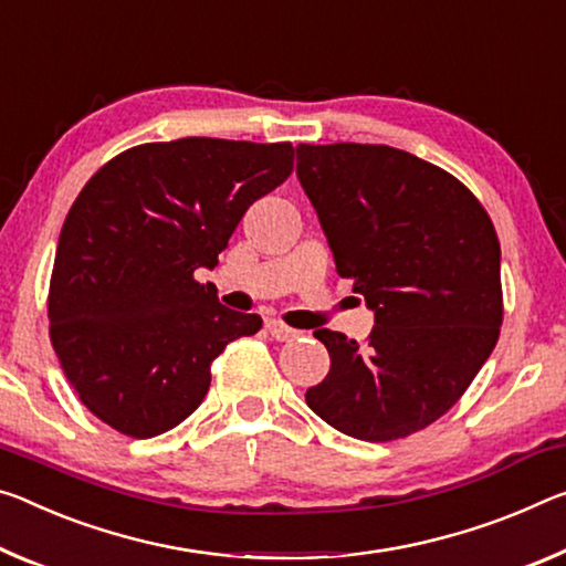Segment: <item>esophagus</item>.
<instances>
[{
  "label": "esophagus",
  "mask_w": 566,
  "mask_h": 566,
  "mask_svg": "<svg viewBox=\"0 0 566 566\" xmlns=\"http://www.w3.org/2000/svg\"><path fill=\"white\" fill-rule=\"evenodd\" d=\"M266 332L276 339V343H290V339H297L300 337L297 329L290 327V325H284V322L276 319V317L266 319Z\"/></svg>",
  "instance_id": "esophagus-1"
}]
</instances>
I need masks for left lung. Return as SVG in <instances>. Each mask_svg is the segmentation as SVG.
<instances>
[{
  "mask_svg": "<svg viewBox=\"0 0 566 566\" xmlns=\"http://www.w3.org/2000/svg\"><path fill=\"white\" fill-rule=\"evenodd\" d=\"M297 176L337 274L375 312L365 345L315 332L329 373L304 400L360 441L423 430L461 400L496 347L504 322L496 229L459 178L390 146L300 143Z\"/></svg>",
  "mask_w": 566,
  "mask_h": 566,
  "instance_id": "8db88e82",
  "label": "left lung"
}]
</instances>
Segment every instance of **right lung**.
I'll use <instances>...</instances> for the list:
<instances>
[{
  "mask_svg": "<svg viewBox=\"0 0 566 566\" xmlns=\"http://www.w3.org/2000/svg\"><path fill=\"white\" fill-rule=\"evenodd\" d=\"M292 168V143L178 138L95 170L62 223L48 294L52 347L95 418L130 438L166 433L201 406L223 347L262 329L193 272L219 264Z\"/></svg>",
  "mask_w": 566,
  "mask_h": 566,
  "instance_id": "obj_1",
  "label": "right lung"
}]
</instances>
